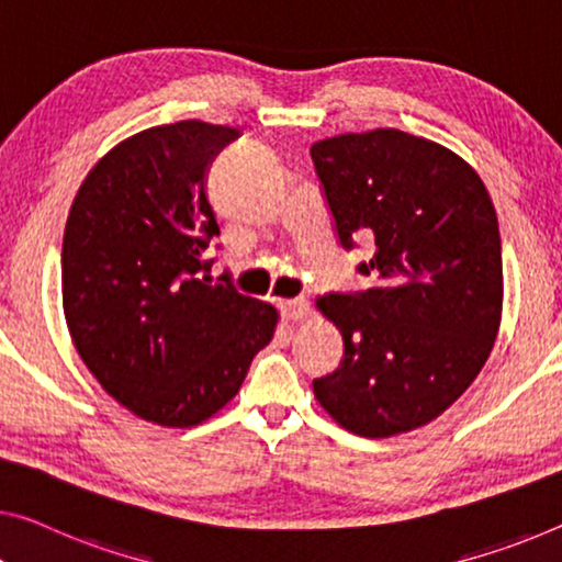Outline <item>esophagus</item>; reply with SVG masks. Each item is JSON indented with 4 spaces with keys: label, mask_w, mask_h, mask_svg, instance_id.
Here are the masks:
<instances>
[{
    "label": "esophagus",
    "mask_w": 562,
    "mask_h": 562,
    "mask_svg": "<svg viewBox=\"0 0 562 562\" xmlns=\"http://www.w3.org/2000/svg\"><path fill=\"white\" fill-rule=\"evenodd\" d=\"M281 314L286 322H301V318H306L311 314V304L306 299H286L281 301Z\"/></svg>",
    "instance_id": "1"
}]
</instances>
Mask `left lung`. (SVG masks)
I'll list each match as a JSON object with an SVG mask.
<instances>
[{
    "instance_id": "left-lung-1",
    "label": "left lung",
    "mask_w": 562,
    "mask_h": 562,
    "mask_svg": "<svg viewBox=\"0 0 562 562\" xmlns=\"http://www.w3.org/2000/svg\"><path fill=\"white\" fill-rule=\"evenodd\" d=\"M344 248L361 233L374 289L318 296L344 361L314 382L324 412L359 437H394L450 409L485 367L503 318L495 205L468 160L394 127L311 145Z\"/></svg>"
}]
</instances>
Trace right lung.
Here are the masks:
<instances>
[{
	"label": "right lung",
	"mask_w": 562,
	"mask_h": 562,
	"mask_svg": "<svg viewBox=\"0 0 562 562\" xmlns=\"http://www.w3.org/2000/svg\"><path fill=\"white\" fill-rule=\"evenodd\" d=\"M238 131L180 120L94 162L67 215L63 308L102 390L135 417L195 427L238 394L279 311L201 276L218 236L211 160Z\"/></svg>",
	"instance_id": "add662e5"
}]
</instances>
